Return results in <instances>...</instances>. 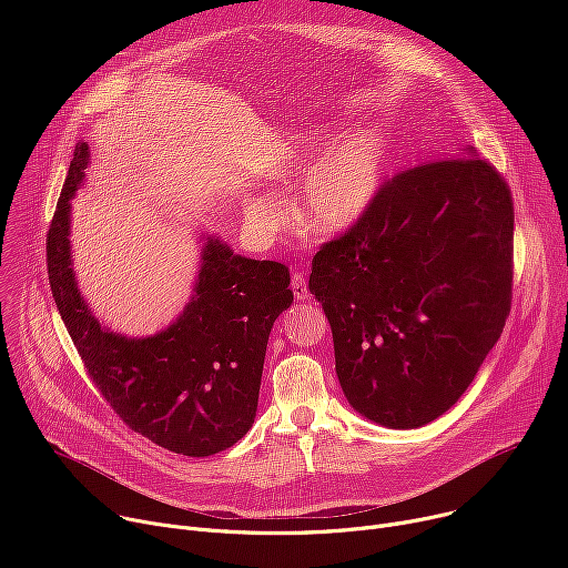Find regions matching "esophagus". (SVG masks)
Segmentation results:
<instances>
[{
  "label": "esophagus",
  "mask_w": 568,
  "mask_h": 568,
  "mask_svg": "<svg viewBox=\"0 0 568 568\" xmlns=\"http://www.w3.org/2000/svg\"><path fill=\"white\" fill-rule=\"evenodd\" d=\"M292 292H294V298H296V301H307V298H310V290H307L305 276H303L301 272H294V274H292Z\"/></svg>",
  "instance_id": "34e87169"
}]
</instances>
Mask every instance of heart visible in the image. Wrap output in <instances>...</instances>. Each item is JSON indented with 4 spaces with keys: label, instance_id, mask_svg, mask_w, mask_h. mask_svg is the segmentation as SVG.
Masks as SVG:
<instances>
[{
    "label": "heart",
    "instance_id": "heart-1",
    "mask_svg": "<svg viewBox=\"0 0 568 568\" xmlns=\"http://www.w3.org/2000/svg\"><path fill=\"white\" fill-rule=\"evenodd\" d=\"M312 152L314 145L307 139L294 143L290 156L272 171L274 184L283 186L305 171V156ZM382 164V145L371 132H357L339 141L307 175L296 206L298 222L316 235H335L353 226L377 193ZM278 197L281 193L247 200V215L258 229L274 231L281 224Z\"/></svg>",
    "mask_w": 568,
    "mask_h": 568
}]
</instances>
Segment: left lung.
<instances>
[{
    "instance_id": "obj_1",
    "label": "left lung",
    "mask_w": 568,
    "mask_h": 568,
    "mask_svg": "<svg viewBox=\"0 0 568 568\" xmlns=\"http://www.w3.org/2000/svg\"><path fill=\"white\" fill-rule=\"evenodd\" d=\"M513 231L506 180L467 148L386 180L316 252L310 292L357 414L418 429L454 407L504 333Z\"/></svg>"
}]
</instances>
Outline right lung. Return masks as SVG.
Wrapping results in <instances>:
<instances>
[{
	"instance_id": "1",
	"label": "right lung",
	"mask_w": 568,
	"mask_h": 568,
	"mask_svg": "<svg viewBox=\"0 0 568 568\" xmlns=\"http://www.w3.org/2000/svg\"><path fill=\"white\" fill-rule=\"evenodd\" d=\"M88 166L90 145L80 141L47 233L49 283L71 342L132 432L175 454H217L254 425L267 339L294 301L290 272L204 235L193 296L169 328L136 339L103 328L71 265V197Z\"/></svg>"
}]
</instances>
